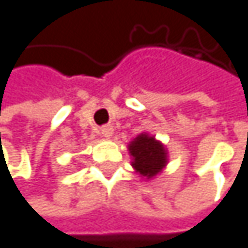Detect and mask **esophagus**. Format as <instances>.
<instances>
[{
  "label": "esophagus",
  "mask_w": 248,
  "mask_h": 248,
  "mask_svg": "<svg viewBox=\"0 0 248 248\" xmlns=\"http://www.w3.org/2000/svg\"><path fill=\"white\" fill-rule=\"evenodd\" d=\"M100 135H102L103 138H110L112 135H113V127L112 125H105V127H102V130H100Z\"/></svg>",
  "instance_id": "1"
}]
</instances>
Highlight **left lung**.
<instances>
[{"label": "left lung", "mask_w": 248, "mask_h": 248, "mask_svg": "<svg viewBox=\"0 0 248 248\" xmlns=\"http://www.w3.org/2000/svg\"><path fill=\"white\" fill-rule=\"evenodd\" d=\"M128 151L133 157L131 166L146 180L158 175L168 163V153L163 143L155 140V138L148 133H140L131 140Z\"/></svg>", "instance_id": "obj_1"}]
</instances>
